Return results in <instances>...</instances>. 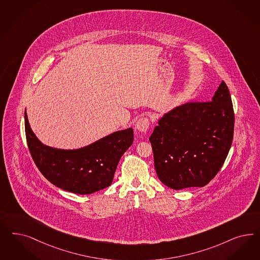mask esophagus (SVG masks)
I'll return each instance as SVG.
<instances>
[{
	"label": "esophagus",
	"mask_w": 260,
	"mask_h": 260,
	"mask_svg": "<svg viewBox=\"0 0 260 260\" xmlns=\"http://www.w3.org/2000/svg\"><path fill=\"white\" fill-rule=\"evenodd\" d=\"M150 125V120L148 117H142L140 118L137 123H136V128L139 130V131H142V132H145L147 131L148 127Z\"/></svg>",
	"instance_id": "obj_1"
}]
</instances>
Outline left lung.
<instances>
[{"label": "left lung", "mask_w": 260, "mask_h": 260, "mask_svg": "<svg viewBox=\"0 0 260 260\" xmlns=\"http://www.w3.org/2000/svg\"><path fill=\"white\" fill-rule=\"evenodd\" d=\"M149 138L157 175L173 189L205 186L225 162L235 112L222 81L212 101H190L166 114Z\"/></svg>", "instance_id": "8db88e82"}]
</instances>
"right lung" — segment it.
<instances>
[{"label":"right lung","mask_w":260,"mask_h":260,"mask_svg":"<svg viewBox=\"0 0 260 260\" xmlns=\"http://www.w3.org/2000/svg\"><path fill=\"white\" fill-rule=\"evenodd\" d=\"M25 131L30 155L43 176L59 188L76 194H92L108 187L119 159L134 140L133 129L128 128L81 149H54L37 140L25 113Z\"/></svg>","instance_id":"1"}]
</instances>
